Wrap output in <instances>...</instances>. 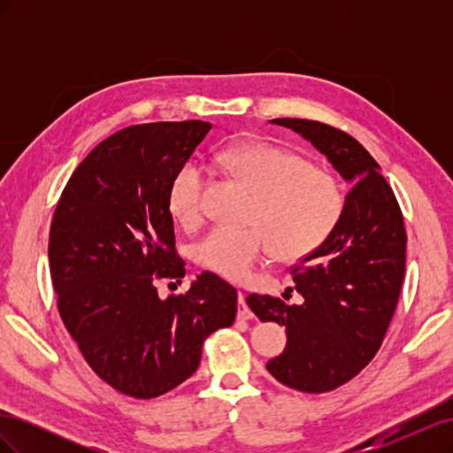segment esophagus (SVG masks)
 <instances>
[{"instance_id": "obj_1", "label": "esophagus", "mask_w": 453, "mask_h": 453, "mask_svg": "<svg viewBox=\"0 0 453 453\" xmlns=\"http://www.w3.org/2000/svg\"><path fill=\"white\" fill-rule=\"evenodd\" d=\"M238 303H240V308H238V318H240V319H245V321L251 319V318H253V313H251L250 306L245 304V295H243L242 291L238 293Z\"/></svg>"}]
</instances>
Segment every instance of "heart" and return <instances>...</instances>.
I'll use <instances>...</instances> for the list:
<instances>
[{
	"mask_svg": "<svg viewBox=\"0 0 453 453\" xmlns=\"http://www.w3.org/2000/svg\"><path fill=\"white\" fill-rule=\"evenodd\" d=\"M213 162L255 193L250 228L217 225L195 245V260L219 276L245 281L278 251L298 258L318 250L336 230L346 208L340 180L291 150L265 142L225 147ZM208 172L188 162L170 187V210L183 225H198L205 213Z\"/></svg>",
	"mask_w": 453,
	"mask_h": 453,
	"instance_id": "obj_1",
	"label": "heart"
}]
</instances>
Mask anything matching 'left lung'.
<instances>
[{"label": "left lung", "instance_id": "1", "mask_svg": "<svg viewBox=\"0 0 453 453\" xmlns=\"http://www.w3.org/2000/svg\"><path fill=\"white\" fill-rule=\"evenodd\" d=\"M270 122L303 135L351 183L336 230L291 266L303 304L248 296L260 321L287 328V348L268 372L291 389L326 393L357 376L388 333L406 266L403 211L378 162L349 134L306 119Z\"/></svg>", "mask_w": 453, "mask_h": 453}]
</instances>
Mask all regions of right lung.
<instances>
[{"mask_svg":"<svg viewBox=\"0 0 453 453\" xmlns=\"http://www.w3.org/2000/svg\"><path fill=\"white\" fill-rule=\"evenodd\" d=\"M210 122H149L109 135L64 187L49 263L58 311L85 361L134 399H155L196 372L205 338L236 319L238 293L202 272L183 295L170 187ZM173 285V283H170Z\"/></svg>","mask_w":453,"mask_h":453,"instance_id":"add662e5","label":"right lung"}]
</instances>
